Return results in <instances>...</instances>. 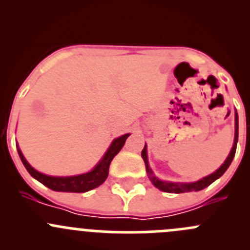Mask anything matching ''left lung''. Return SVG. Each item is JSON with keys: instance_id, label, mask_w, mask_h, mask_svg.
Here are the masks:
<instances>
[{"instance_id": "1", "label": "left lung", "mask_w": 250, "mask_h": 250, "mask_svg": "<svg viewBox=\"0 0 250 250\" xmlns=\"http://www.w3.org/2000/svg\"><path fill=\"white\" fill-rule=\"evenodd\" d=\"M237 141H238V113L237 110H234V139H233V145L231 148L230 153L226 157L225 162L218 168L214 173L209 174V175L204 176V178L200 179L197 181H193V183H173V181H163L160 180L157 176L155 175L152 172V169L148 166V160H147V146H144L143 151H141V157H143L144 162H145L146 172H147L148 178H150L151 183L153 184L155 188H157L158 190L163 191V192H169V193H184V192H192V191H201L203 188H208L211 183L216 180V179L220 178L224 173L228 170V168L230 167L231 162H232L234 153H236V147H237Z\"/></svg>"}]
</instances>
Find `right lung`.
Instances as JSON below:
<instances>
[{"label": "right lung", "instance_id": "1", "mask_svg": "<svg viewBox=\"0 0 250 250\" xmlns=\"http://www.w3.org/2000/svg\"><path fill=\"white\" fill-rule=\"evenodd\" d=\"M129 135L130 134L128 133V134L121 135V137L113 139L112 143L110 144L109 148L106 150V152L103 156L102 160L97 163V166H95L90 172L71 176H52L39 172V170L35 169L34 167H31V165L25 160L21 150L18 147V144L17 148L22 165H24V167L26 168V170L30 173V175H31L32 178L39 180L40 183H42L44 186H47V188H49L50 190L53 191L81 193L87 192V191L98 188V186H100L105 180H106L107 175H109V167L111 161H112L113 157L120 152L121 148L123 147L125 140H127V138L129 137Z\"/></svg>", "mask_w": 250, "mask_h": 250}]
</instances>
